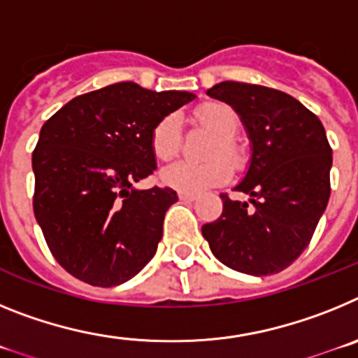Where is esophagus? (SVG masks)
<instances>
[{
    "label": "esophagus",
    "instance_id": "1",
    "mask_svg": "<svg viewBox=\"0 0 358 358\" xmlns=\"http://www.w3.org/2000/svg\"><path fill=\"white\" fill-rule=\"evenodd\" d=\"M179 199H181V201L192 202V201H197V195H195V194H186V192H179Z\"/></svg>",
    "mask_w": 358,
    "mask_h": 358
}]
</instances>
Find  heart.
Wrapping results in <instances>:
<instances>
[{
    "label": "heart",
    "instance_id": "obj_1",
    "mask_svg": "<svg viewBox=\"0 0 358 358\" xmlns=\"http://www.w3.org/2000/svg\"><path fill=\"white\" fill-rule=\"evenodd\" d=\"M195 118L217 136V140L211 145V156L222 154L235 164L242 163V148L233 140L240 127V118L235 110L226 103H204L195 110ZM150 147L156 157L163 161L176 156L181 147V123L176 115L164 116L154 127ZM229 177L231 166L227 161H224L222 157H213L202 163L188 159L173 161L161 170L159 181L177 192L199 194L204 189L224 185L229 181Z\"/></svg>",
    "mask_w": 358,
    "mask_h": 358
}]
</instances>
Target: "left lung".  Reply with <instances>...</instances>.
I'll use <instances>...</instances> for the list:
<instances>
[{"mask_svg": "<svg viewBox=\"0 0 358 358\" xmlns=\"http://www.w3.org/2000/svg\"><path fill=\"white\" fill-rule=\"evenodd\" d=\"M208 94L233 107L251 143L248 172L222 195L224 210L202 226L218 262L251 276L289 267L310 243L330 199L331 148L321 120L283 91L220 82Z\"/></svg>", "mask_w": 358, "mask_h": 358, "instance_id": "obj_1", "label": "left lung"}]
</instances>
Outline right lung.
<instances>
[{"mask_svg": "<svg viewBox=\"0 0 358 358\" xmlns=\"http://www.w3.org/2000/svg\"><path fill=\"white\" fill-rule=\"evenodd\" d=\"M192 100L188 91L118 82L73 98L44 123L31 154L34 213L71 276L122 285L156 255L177 194L134 185L156 170L154 127Z\"/></svg>", "mask_w": 358, "mask_h": 358, "instance_id": "add662e5", "label": "right lung"}]
</instances>
